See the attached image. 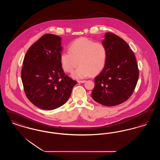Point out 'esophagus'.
<instances>
[{
	"label": "esophagus",
	"instance_id": "obj_1",
	"mask_svg": "<svg viewBox=\"0 0 160 160\" xmlns=\"http://www.w3.org/2000/svg\"><path fill=\"white\" fill-rule=\"evenodd\" d=\"M86 82V80H78L77 81L78 83H85Z\"/></svg>",
	"mask_w": 160,
	"mask_h": 160
}]
</instances>
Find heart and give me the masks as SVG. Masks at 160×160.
I'll use <instances>...</instances> for the list:
<instances>
[{
	"mask_svg": "<svg viewBox=\"0 0 160 160\" xmlns=\"http://www.w3.org/2000/svg\"><path fill=\"white\" fill-rule=\"evenodd\" d=\"M107 58L106 46L101 42H94L87 38H78L69 46V51L61 55L63 69L71 72L75 78H83L91 74H97L104 68Z\"/></svg>",
	"mask_w": 160,
	"mask_h": 160,
	"instance_id": "1",
	"label": "heart"
}]
</instances>
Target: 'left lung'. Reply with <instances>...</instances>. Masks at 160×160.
<instances>
[{
    "label": "left lung",
    "mask_w": 160,
    "mask_h": 160,
    "mask_svg": "<svg viewBox=\"0 0 160 160\" xmlns=\"http://www.w3.org/2000/svg\"><path fill=\"white\" fill-rule=\"evenodd\" d=\"M102 43L107 50L104 68L95 78L92 97L106 106L126 101L132 94L138 78L135 55L128 44L113 33L107 32Z\"/></svg>",
    "instance_id": "left-lung-1"
}]
</instances>
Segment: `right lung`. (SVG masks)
<instances>
[{"label":"right lung","instance_id":"obj_1","mask_svg":"<svg viewBox=\"0 0 160 160\" xmlns=\"http://www.w3.org/2000/svg\"><path fill=\"white\" fill-rule=\"evenodd\" d=\"M62 50L61 37L45 34L29 47L24 58V91L28 99L39 108L49 110L62 106L77 84L62 68Z\"/></svg>","mask_w":160,"mask_h":160}]
</instances>
